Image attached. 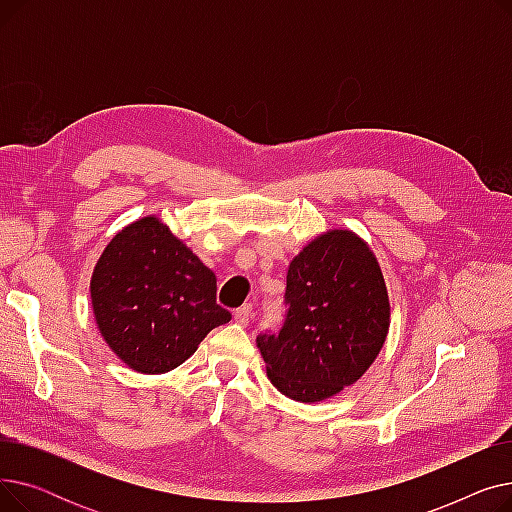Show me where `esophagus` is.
Segmentation results:
<instances>
[{
  "instance_id": "esophagus-1",
  "label": "esophagus",
  "mask_w": 512,
  "mask_h": 512,
  "mask_svg": "<svg viewBox=\"0 0 512 512\" xmlns=\"http://www.w3.org/2000/svg\"><path fill=\"white\" fill-rule=\"evenodd\" d=\"M251 313H253V305H251V303L242 305V307H238V309L234 311V321H236L238 326H247L249 319H251Z\"/></svg>"
}]
</instances>
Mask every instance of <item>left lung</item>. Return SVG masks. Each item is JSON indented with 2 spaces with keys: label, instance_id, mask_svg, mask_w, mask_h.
Returning a JSON list of instances; mask_svg holds the SVG:
<instances>
[{
  "label": "left lung",
  "instance_id": "8db88e82",
  "mask_svg": "<svg viewBox=\"0 0 512 512\" xmlns=\"http://www.w3.org/2000/svg\"><path fill=\"white\" fill-rule=\"evenodd\" d=\"M278 334H259L267 378L288 398L319 402L355 384L380 355L390 299L380 263L351 230H328L294 257Z\"/></svg>",
  "mask_w": 512,
  "mask_h": 512
}]
</instances>
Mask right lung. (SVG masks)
I'll return each mask as SVG.
<instances>
[{
  "label": "right lung",
  "mask_w": 512,
  "mask_h": 512,
  "mask_svg": "<svg viewBox=\"0 0 512 512\" xmlns=\"http://www.w3.org/2000/svg\"><path fill=\"white\" fill-rule=\"evenodd\" d=\"M215 274L155 215L120 230L91 276V305L107 346L134 371L166 373L191 357L230 313Z\"/></svg>",
  "instance_id": "obj_1"
}]
</instances>
